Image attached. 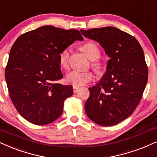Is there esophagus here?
I'll return each mask as SVG.
<instances>
[{
  "mask_svg": "<svg viewBox=\"0 0 157 157\" xmlns=\"http://www.w3.org/2000/svg\"><path fill=\"white\" fill-rule=\"evenodd\" d=\"M73 92H74V93H76L79 90V88L77 87V86H73Z\"/></svg>",
  "mask_w": 157,
  "mask_h": 157,
  "instance_id": "1",
  "label": "esophagus"
}]
</instances>
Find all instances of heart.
I'll use <instances>...</instances> for the list:
<instances>
[{
	"instance_id": "heart-1",
	"label": "heart",
	"mask_w": 157,
	"mask_h": 157,
	"mask_svg": "<svg viewBox=\"0 0 157 157\" xmlns=\"http://www.w3.org/2000/svg\"><path fill=\"white\" fill-rule=\"evenodd\" d=\"M81 49L86 54L88 58L91 60H94L92 63V67L97 73H101L104 68V63L101 59H98L100 56V49L98 46L92 41H89L85 43L81 46ZM69 48H65L60 52L59 55V65L63 68H67L68 67L70 59ZM94 74L91 71H73L68 73L66 75V82L68 84L73 85L74 86H84L93 80Z\"/></svg>"
}]
</instances>
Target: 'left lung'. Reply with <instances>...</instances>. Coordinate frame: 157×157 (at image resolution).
<instances>
[{"label": "left lung", "instance_id": "obj_1", "mask_svg": "<svg viewBox=\"0 0 157 157\" xmlns=\"http://www.w3.org/2000/svg\"><path fill=\"white\" fill-rule=\"evenodd\" d=\"M80 31L99 42L110 57L105 75L89 89L85 111L98 124L116 125L133 113L142 98L148 75L144 50L135 37L114 27Z\"/></svg>", "mask_w": 157, "mask_h": 157}]
</instances>
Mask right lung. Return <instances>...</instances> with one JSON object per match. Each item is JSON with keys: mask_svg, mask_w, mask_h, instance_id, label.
<instances>
[{"mask_svg": "<svg viewBox=\"0 0 157 157\" xmlns=\"http://www.w3.org/2000/svg\"><path fill=\"white\" fill-rule=\"evenodd\" d=\"M79 30L45 25L21 35L11 47L5 70L9 96L22 117L36 125L53 122L63 113L73 86L56 83L63 77L59 55L76 40Z\"/></svg>", "mask_w": 157, "mask_h": 157, "instance_id": "add662e5", "label": "right lung"}]
</instances>
